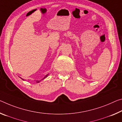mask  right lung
<instances>
[{
    "instance_id": "right-lung-1",
    "label": "right lung",
    "mask_w": 122,
    "mask_h": 122,
    "mask_svg": "<svg viewBox=\"0 0 122 122\" xmlns=\"http://www.w3.org/2000/svg\"><path fill=\"white\" fill-rule=\"evenodd\" d=\"M48 74H47V75H46V76H44V78H43V79H42V80H37V81H36V82H37V83H38V82H40L41 81V80H43L44 79H45L46 78H47V77L48 76ZM19 78H20V77H19ZM21 79H22L23 80H24V79H22V78H21Z\"/></svg>"
}]
</instances>
